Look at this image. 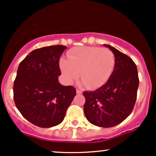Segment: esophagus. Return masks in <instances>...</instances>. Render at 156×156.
Segmentation results:
<instances>
[{
    "instance_id": "1",
    "label": "esophagus",
    "mask_w": 156,
    "mask_h": 156,
    "mask_svg": "<svg viewBox=\"0 0 156 156\" xmlns=\"http://www.w3.org/2000/svg\"><path fill=\"white\" fill-rule=\"evenodd\" d=\"M76 93L78 94H82V91L80 90V89H76Z\"/></svg>"
}]
</instances>
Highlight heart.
Segmentation results:
<instances>
[{
	"label": "heart",
	"mask_w": 156,
	"mask_h": 156,
	"mask_svg": "<svg viewBox=\"0 0 156 156\" xmlns=\"http://www.w3.org/2000/svg\"><path fill=\"white\" fill-rule=\"evenodd\" d=\"M115 65L114 53L107 48L76 47L59 62L64 80L72 83L79 76L89 89L100 88L108 81Z\"/></svg>",
	"instance_id": "heart-1"
}]
</instances>
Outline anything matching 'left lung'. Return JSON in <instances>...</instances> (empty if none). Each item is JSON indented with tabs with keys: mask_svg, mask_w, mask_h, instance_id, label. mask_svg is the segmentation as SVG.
Segmentation results:
<instances>
[{
	"mask_svg": "<svg viewBox=\"0 0 156 156\" xmlns=\"http://www.w3.org/2000/svg\"><path fill=\"white\" fill-rule=\"evenodd\" d=\"M114 53L115 65L108 81L93 92H84V114L89 122L111 128L123 122L133 111L137 97V67L129 56L112 46L104 44Z\"/></svg>",
	"mask_w": 156,
	"mask_h": 156,
	"instance_id": "1",
	"label": "left lung"
}]
</instances>
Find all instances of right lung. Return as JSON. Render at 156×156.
<instances>
[{"label":"right lung","mask_w":156,"mask_h":156,"mask_svg":"<svg viewBox=\"0 0 156 156\" xmlns=\"http://www.w3.org/2000/svg\"><path fill=\"white\" fill-rule=\"evenodd\" d=\"M64 45L38 48L19 64L14 82V100L21 114L40 128H51L64 120L67 108L76 95L72 86H63L60 57Z\"/></svg>","instance_id":"obj_1"}]
</instances>
